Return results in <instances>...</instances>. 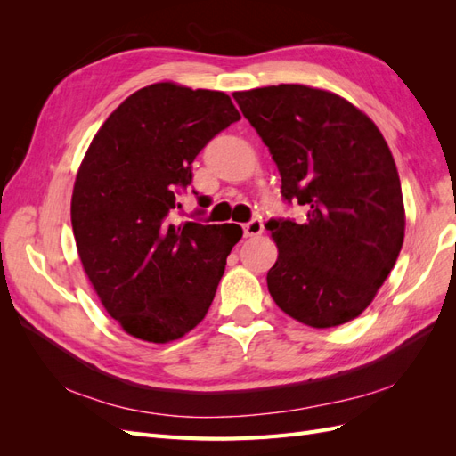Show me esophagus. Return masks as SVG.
<instances>
[{
  "instance_id": "esophagus-1",
  "label": "esophagus",
  "mask_w": 456,
  "mask_h": 456,
  "mask_svg": "<svg viewBox=\"0 0 456 456\" xmlns=\"http://www.w3.org/2000/svg\"><path fill=\"white\" fill-rule=\"evenodd\" d=\"M262 230H265V224H262L260 218H253L249 220V223L243 224V232L247 238H255V236H260Z\"/></svg>"
}]
</instances>
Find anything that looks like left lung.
I'll return each instance as SVG.
<instances>
[{"instance_id": "obj_1", "label": "left lung", "mask_w": 456, "mask_h": 456, "mask_svg": "<svg viewBox=\"0 0 456 456\" xmlns=\"http://www.w3.org/2000/svg\"><path fill=\"white\" fill-rule=\"evenodd\" d=\"M270 150L281 196L306 218H272L268 291L297 322L327 329L360 315L392 272L405 236L402 184L382 133L323 89L281 84L233 93Z\"/></svg>"}]
</instances>
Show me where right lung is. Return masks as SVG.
I'll return each instance as SVG.
<instances>
[{"label": "right lung", "instance_id": "1", "mask_svg": "<svg viewBox=\"0 0 456 456\" xmlns=\"http://www.w3.org/2000/svg\"><path fill=\"white\" fill-rule=\"evenodd\" d=\"M240 112L220 91L165 81L123 101L94 134L72 194L79 260L131 337L165 344L209 310L238 224H171L191 161ZM205 201V198H200Z\"/></svg>", "mask_w": 456, "mask_h": 456}]
</instances>
